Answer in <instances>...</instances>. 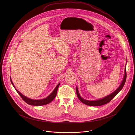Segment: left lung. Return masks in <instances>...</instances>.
<instances>
[{"label":"left lung","mask_w":135,"mask_h":135,"mask_svg":"<svg viewBox=\"0 0 135 135\" xmlns=\"http://www.w3.org/2000/svg\"><path fill=\"white\" fill-rule=\"evenodd\" d=\"M126 78H127V72H126V68H125V73H124V76L123 77V80H122V83L120 84V85L119 86V88L115 90L113 93H112V94H111L110 95H109L105 97V98H104L103 99H100V100H98L96 101H88V100H84V99H83L79 94L78 90L77 89V88L76 87V94H77V97L79 99V100L84 104H86L87 105L89 106H101L105 105L107 103H109V102L113 98H114V97L119 92V91L122 90V88L123 87L124 84L126 83Z\"/></svg>","instance_id":"obj_1"}]
</instances>
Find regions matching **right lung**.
I'll return each mask as SVG.
<instances>
[{
  "label": "right lung",
  "mask_w": 135,
  "mask_h": 135,
  "mask_svg": "<svg viewBox=\"0 0 135 135\" xmlns=\"http://www.w3.org/2000/svg\"><path fill=\"white\" fill-rule=\"evenodd\" d=\"M10 79H11V83L13 84V86L15 88V86L13 84L11 78H10ZM60 84H58L57 86L55 89V90H53V91L49 96L46 97V98L44 99H41V100H32V99H29V98H28L24 96L21 93H20L18 90L16 89H15L16 90V91H17V93H18V94L22 98V99L28 104L33 105V106H42V105H45L51 102V101L55 99V98L56 97V95H57L58 87L59 86Z\"/></svg>",
  "instance_id": "add662e5"
}]
</instances>
